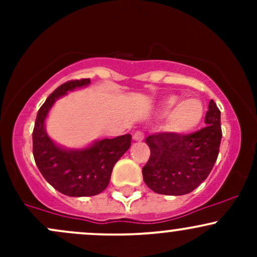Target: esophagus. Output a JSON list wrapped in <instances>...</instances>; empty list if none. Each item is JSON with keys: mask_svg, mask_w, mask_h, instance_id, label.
Masks as SVG:
<instances>
[{"mask_svg": "<svg viewBox=\"0 0 257 257\" xmlns=\"http://www.w3.org/2000/svg\"><path fill=\"white\" fill-rule=\"evenodd\" d=\"M133 139L136 142H142L144 139V133L142 131H137L136 133L133 134Z\"/></svg>", "mask_w": 257, "mask_h": 257, "instance_id": "obj_1", "label": "esophagus"}]
</instances>
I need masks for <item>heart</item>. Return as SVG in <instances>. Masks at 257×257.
I'll list each match as a JSON object with an SVG mask.
<instances>
[{"label": "heart", "instance_id": "1", "mask_svg": "<svg viewBox=\"0 0 257 257\" xmlns=\"http://www.w3.org/2000/svg\"><path fill=\"white\" fill-rule=\"evenodd\" d=\"M168 126L175 133H189L201 123L204 118V105L198 98H186L181 100L177 95H170L165 98L162 103V114L167 115Z\"/></svg>", "mask_w": 257, "mask_h": 257}]
</instances>
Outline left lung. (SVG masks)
<instances>
[{
	"label": "left lung",
	"instance_id": "left-lung-1",
	"mask_svg": "<svg viewBox=\"0 0 257 257\" xmlns=\"http://www.w3.org/2000/svg\"><path fill=\"white\" fill-rule=\"evenodd\" d=\"M205 124L190 134L162 132L145 139L150 157L142 173L148 188L163 195H185L208 178L222 137L220 110L212 99Z\"/></svg>",
	"mask_w": 257,
	"mask_h": 257
}]
</instances>
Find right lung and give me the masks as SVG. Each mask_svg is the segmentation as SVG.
Returning a JSON list of instances; mask_svg holds the SVG:
<instances>
[{"mask_svg":"<svg viewBox=\"0 0 257 257\" xmlns=\"http://www.w3.org/2000/svg\"><path fill=\"white\" fill-rule=\"evenodd\" d=\"M89 78L59 85L40 108L32 133L33 157L43 178L59 193L68 196H93L108 186L114 164L129 149L131 134L102 139L82 150L57 147L45 129V119L53 103L68 90L88 85Z\"/></svg>","mask_w":257,"mask_h":257,"instance_id":"1","label":"right lung"}]
</instances>
